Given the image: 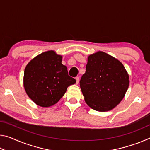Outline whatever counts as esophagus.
<instances>
[{
    "mask_svg": "<svg viewBox=\"0 0 150 150\" xmlns=\"http://www.w3.org/2000/svg\"><path fill=\"white\" fill-rule=\"evenodd\" d=\"M75 79H76V83H77V84H78L79 81V77H75Z\"/></svg>",
    "mask_w": 150,
    "mask_h": 150,
    "instance_id": "1",
    "label": "esophagus"
}]
</instances>
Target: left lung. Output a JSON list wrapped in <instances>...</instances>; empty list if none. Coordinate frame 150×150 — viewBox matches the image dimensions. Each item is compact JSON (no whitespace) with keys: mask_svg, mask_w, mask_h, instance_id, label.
<instances>
[{"mask_svg":"<svg viewBox=\"0 0 150 150\" xmlns=\"http://www.w3.org/2000/svg\"><path fill=\"white\" fill-rule=\"evenodd\" d=\"M129 83L128 73L122 63L112 55L98 51L88 57L80 87L88 106L96 111L106 112L121 102Z\"/></svg>","mask_w":150,"mask_h":150,"instance_id":"left-lung-1","label":"left lung"}]
</instances>
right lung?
Wrapping results in <instances>:
<instances>
[{"label": "right lung", "mask_w": 150, "mask_h": 150, "mask_svg": "<svg viewBox=\"0 0 150 150\" xmlns=\"http://www.w3.org/2000/svg\"><path fill=\"white\" fill-rule=\"evenodd\" d=\"M62 56L54 50L38 55L24 69L25 91L33 102L42 107L56 104L67 87L76 80L68 75L67 68L62 64Z\"/></svg>", "instance_id": "add662e5"}]
</instances>
